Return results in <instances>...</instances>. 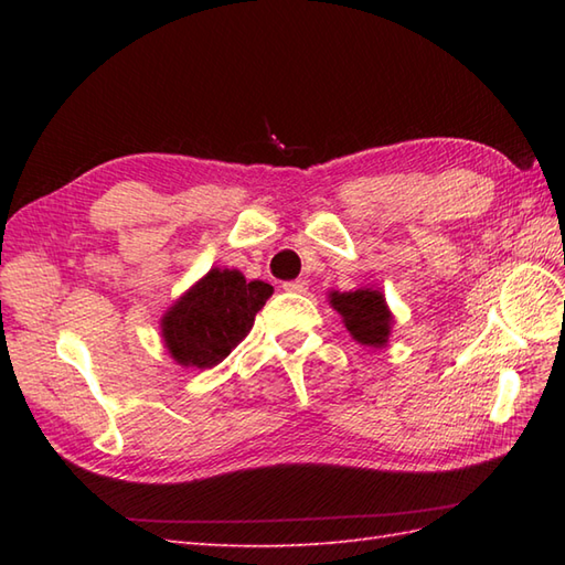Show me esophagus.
Returning <instances> with one entry per match:
<instances>
[{
  "label": "esophagus",
  "instance_id": "1",
  "mask_svg": "<svg viewBox=\"0 0 565 565\" xmlns=\"http://www.w3.org/2000/svg\"><path fill=\"white\" fill-rule=\"evenodd\" d=\"M284 291H289V294H306V291H308V284L301 281V279L286 281V284H284Z\"/></svg>",
  "mask_w": 565,
  "mask_h": 565
}]
</instances>
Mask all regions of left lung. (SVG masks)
Instances as JSON below:
<instances>
[{"instance_id": "obj_1", "label": "left lung", "mask_w": 565, "mask_h": 565, "mask_svg": "<svg viewBox=\"0 0 565 565\" xmlns=\"http://www.w3.org/2000/svg\"><path fill=\"white\" fill-rule=\"evenodd\" d=\"M330 306L338 310L347 332L352 340L364 347H381L388 344L393 332V313L386 303V296L374 286H362L354 291H330Z\"/></svg>"}]
</instances>
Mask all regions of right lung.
<instances>
[{
    "mask_svg": "<svg viewBox=\"0 0 565 565\" xmlns=\"http://www.w3.org/2000/svg\"><path fill=\"white\" fill-rule=\"evenodd\" d=\"M274 294L267 281L213 267L164 310V350L184 369H213L247 338L255 316Z\"/></svg>",
    "mask_w": 565,
    "mask_h": 565,
    "instance_id": "obj_1",
    "label": "right lung"
}]
</instances>
